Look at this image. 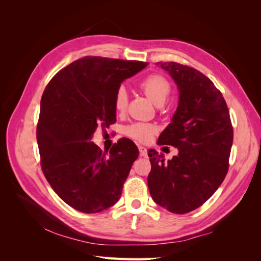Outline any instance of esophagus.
<instances>
[{"label": "esophagus", "instance_id": "esophagus-1", "mask_svg": "<svg viewBox=\"0 0 261 261\" xmlns=\"http://www.w3.org/2000/svg\"><path fill=\"white\" fill-rule=\"evenodd\" d=\"M138 149H139V152H140V155H141V156H147V154H148L147 148H145L144 146H139Z\"/></svg>", "mask_w": 261, "mask_h": 261}]
</instances>
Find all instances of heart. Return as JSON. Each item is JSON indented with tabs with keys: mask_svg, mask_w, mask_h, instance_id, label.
I'll return each instance as SVG.
<instances>
[{
	"mask_svg": "<svg viewBox=\"0 0 261 261\" xmlns=\"http://www.w3.org/2000/svg\"><path fill=\"white\" fill-rule=\"evenodd\" d=\"M140 90L158 107L164 105L172 92V86L164 76L152 74L146 77L139 84ZM128 107V94L124 87H120L114 96V108L117 112L124 113ZM158 133L156 125L151 123H134L127 126L125 134L139 143H148Z\"/></svg>",
	"mask_w": 261,
	"mask_h": 261,
	"instance_id": "obj_1",
	"label": "heart"
}]
</instances>
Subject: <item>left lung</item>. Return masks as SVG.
Wrapping results in <instances>:
<instances>
[{"instance_id": "8db88e82", "label": "left lung", "mask_w": 261, "mask_h": 261, "mask_svg": "<svg viewBox=\"0 0 261 261\" xmlns=\"http://www.w3.org/2000/svg\"><path fill=\"white\" fill-rule=\"evenodd\" d=\"M179 90L172 123L158 140L178 154L164 162L163 154L149 150L151 171L148 187L152 199L170 212L184 215L206 202L228 171L233 126L222 93L199 70L176 62H158Z\"/></svg>"}]
</instances>
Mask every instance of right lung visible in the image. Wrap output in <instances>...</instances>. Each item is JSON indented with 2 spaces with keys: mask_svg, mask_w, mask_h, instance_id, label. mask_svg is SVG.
Here are the masks:
<instances>
[{
  "mask_svg": "<svg viewBox=\"0 0 261 261\" xmlns=\"http://www.w3.org/2000/svg\"><path fill=\"white\" fill-rule=\"evenodd\" d=\"M147 64L85 57L61 69L45 87L37 124L41 169L60 198L78 211L97 213L120 199L138 148L121 138L102 152L89 140L98 127L116 122V90Z\"/></svg>",
  "mask_w": 261,
  "mask_h": 261,
  "instance_id": "add662e5",
  "label": "right lung"
}]
</instances>
